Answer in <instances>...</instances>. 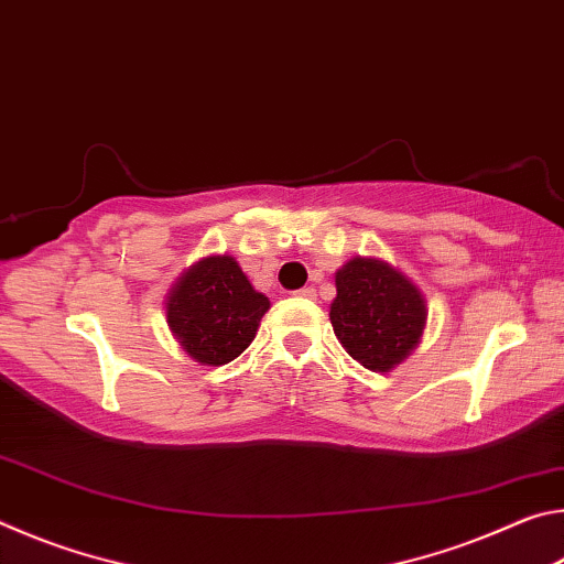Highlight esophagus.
<instances>
[{
    "label": "esophagus",
    "mask_w": 564,
    "mask_h": 564,
    "mask_svg": "<svg viewBox=\"0 0 564 564\" xmlns=\"http://www.w3.org/2000/svg\"><path fill=\"white\" fill-rule=\"evenodd\" d=\"M295 295H301V299H316V291H313V289H301V291H295Z\"/></svg>",
    "instance_id": "1"
}]
</instances>
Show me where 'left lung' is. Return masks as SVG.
<instances>
[{"label": "left lung", "instance_id": "obj_1", "mask_svg": "<svg viewBox=\"0 0 564 564\" xmlns=\"http://www.w3.org/2000/svg\"><path fill=\"white\" fill-rule=\"evenodd\" d=\"M330 326L352 360L373 373H390L423 338L427 301L395 265L356 256L336 271Z\"/></svg>", "mask_w": 564, "mask_h": 564}]
</instances>
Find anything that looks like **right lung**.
Listing matches in <instances>:
<instances>
[{"label":"right lung","instance_id":"add662e5","mask_svg":"<svg viewBox=\"0 0 564 564\" xmlns=\"http://www.w3.org/2000/svg\"><path fill=\"white\" fill-rule=\"evenodd\" d=\"M269 308L271 301L228 253L191 263L164 299L171 336L202 366H226L241 356Z\"/></svg>","mask_w":564,"mask_h":564}]
</instances>
